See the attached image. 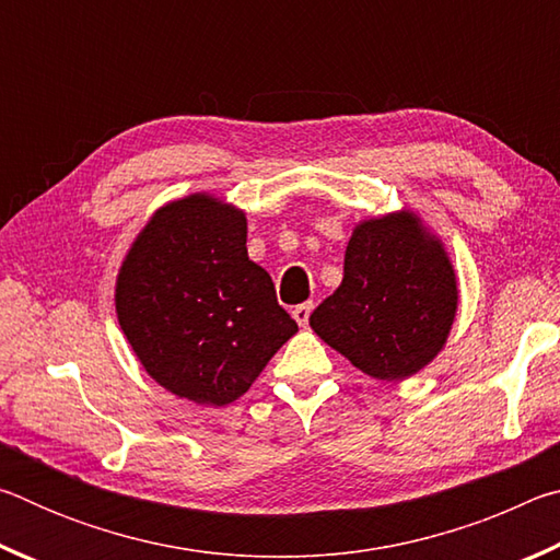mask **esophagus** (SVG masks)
Masks as SVG:
<instances>
[{
	"mask_svg": "<svg viewBox=\"0 0 560 560\" xmlns=\"http://www.w3.org/2000/svg\"><path fill=\"white\" fill-rule=\"evenodd\" d=\"M311 303H299V306H293V311H291V316H293V320H296V324L301 326V328H306L308 326V316H311Z\"/></svg>",
	"mask_w": 560,
	"mask_h": 560,
	"instance_id": "1",
	"label": "esophagus"
}]
</instances>
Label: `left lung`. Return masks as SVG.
Masks as SVG:
<instances>
[{
    "instance_id": "8db88e82",
    "label": "left lung",
    "mask_w": 560,
    "mask_h": 560,
    "mask_svg": "<svg viewBox=\"0 0 560 560\" xmlns=\"http://www.w3.org/2000/svg\"><path fill=\"white\" fill-rule=\"evenodd\" d=\"M457 303V273L442 240L400 210L355 224L343 281L308 324L358 371L405 381L447 343Z\"/></svg>"
}]
</instances>
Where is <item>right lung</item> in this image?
Masks as SVG:
<instances>
[{
    "mask_svg": "<svg viewBox=\"0 0 560 560\" xmlns=\"http://www.w3.org/2000/svg\"><path fill=\"white\" fill-rule=\"evenodd\" d=\"M116 314L158 385L222 407L249 390L299 326L273 281L246 254V217L195 192L160 207L130 244Z\"/></svg>",
    "mask_w": 560,
    "mask_h": 560,
    "instance_id": "obj_1",
    "label": "right lung"
}]
</instances>
